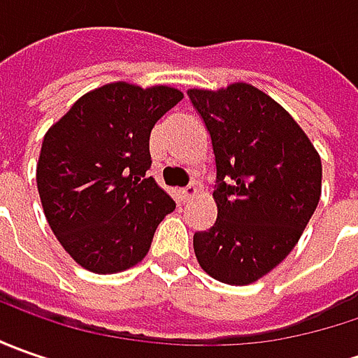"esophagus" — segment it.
Masks as SVG:
<instances>
[{"mask_svg":"<svg viewBox=\"0 0 358 358\" xmlns=\"http://www.w3.org/2000/svg\"><path fill=\"white\" fill-rule=\"evenodd\" d=\"M195 193H197V185L195 183H189V185L181 189V201H189Z\"/></svg>","mask_w":358,"mask_h":358,"instance_id":"1","label":"esophagus"}]
</instances>
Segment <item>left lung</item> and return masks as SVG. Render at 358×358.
Returning a JSON list of instances; mask_svg holds the SVG:
<instances>
[{"instance_id":"8db88e82","label":"left lung","mask_w":358,"mask_h":358,"mask_svg":"<svg viewBox=\"0 0 358 358\" xmlns=\"http://www.w3.org/2000/svg\"><path fill=\"white\" fill-rule=\"evenodd\" d=\"M215 153L213 227L193 235L217 281L249 285L296 245L321 197V159L281 105L247 83L191 90Z\"/></svg>"}]
</instances>
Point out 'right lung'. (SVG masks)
I'll return each instance as SVG.
<instances>
[{
	"label": "right lung",
	"mask_w": 358,
	"mask_h": 358,
	"mask_svg": "<svg viewBox=\"0 0 358 358\" xmlns=\"http://www.w3.org/2000/svg\"><path fill=\"white\" fill-rule=\"evenodd\" d=\"M183 93L109 83L83 95L43 137L37 191L63 249L109 275L143 259L175 201L145 173L149 135Z\"/></svg>",
	"instance_id": "1"
}]
</instances>
